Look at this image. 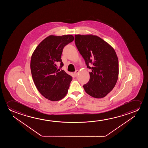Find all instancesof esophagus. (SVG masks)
Masks as SVG:
<instances>
[{"label": "esophagus", "instance_id": "esophagus-1", "mask_svg": "<svg viewBox=\"0 0 148 148\" xmlns=\"http://www.w3.org/2000/svg\"><path fill=\"white\" fill-rule=\"evenodd\" d=\"M79 72V70H76V71H75V72H74V75H75V76H77Z\"/></svg>", "mask_w": 148, "mask_h": 148}]
</instances>
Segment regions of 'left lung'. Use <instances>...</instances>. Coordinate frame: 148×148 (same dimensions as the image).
<instances>
[{"label":"left lung","mask_w":148,"mask_h":148,"mask_svg":"<svg viewBox=\"0 0 148 148\" xmlns=\"http://www.w3.org/2000/svg\"><path fill=\"white\" fill-rule=\"evenodd\" d=\"M75 42L87 68L91 69L89 81L83 86L85 92L97 99L105 97L113 89L118 78L119 63L115 51L94 35H75Z\"/></svg>","instance_id":"obj_1"}]
</instances>
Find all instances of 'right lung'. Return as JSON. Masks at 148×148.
Wrapping results in <instances>:
<instances>
[{"instance_id": "1", "label": "right lung", "mask_w": 148, "mask_h": 148, "mask_svg": "<svg viewBox=\"0 0 148 148\" xmlns=\"http://www.w3.org/2000/svg\"><path fill=\"white\" fill-rule=\"evenodd\" d=\"M72 35H49L44 39L33 51L30 68L33 80L39 92L51 101L63 99L68 91L72 77L60 68L64 66L61 56L64 47L72 42Z\"/></svg>"}]
</instances>
